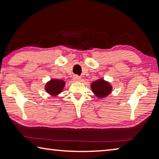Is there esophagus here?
Listing matches in <instances>:
<instances>
[{"mask_svg": "<svg viewBox=\"0 0 159 159\" xmlns=\"http://www.w3.org/2000/svg\"><path fill=\"white\" fill-rule=\"evenodd\" d=\"M73 79H74V81H80V76H78V75H75V76H74Z\"/></svg>", "mask_w": 159, "mask_h": 159, "instance_id": "34e87169", "label": "esophagus"}]
</instances>
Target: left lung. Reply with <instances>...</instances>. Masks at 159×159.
Segmentation results:
<instances>
[{"label": "left lung", "mask_w": 159, "mask_h": 159, "mask_svg": "<svg viewBox=\"0 0 159 159\" xmlns=\"http://www.w3.org/2000/svg\"><path fill=\"white\" fill-rule=\"evenodd\" d=\"M93 93L99 98H104L109 95L111 91V86L108 82L99 79L93 82L91 85Z\"/></svg>", "instance_id": "1"}]
</instances>
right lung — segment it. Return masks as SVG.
Instances as JSON below:
<instances>
[{"mask_svg": "<svg viewBox=\"0 0 159 159\" xmlns=\"http://www.w3.org/2000/svg\"><path fill=\"white\" fill-rule=\"evenodd\" d=\"M64 84H65V83L62 80H51L46 85L45 90L51 95H57L61 92Z\"/></svg>", "mask_w": 159, "mask_h": 159, "instance_id": "right-lung-1", "label": "right lung"}]
</instances>
